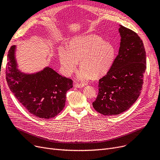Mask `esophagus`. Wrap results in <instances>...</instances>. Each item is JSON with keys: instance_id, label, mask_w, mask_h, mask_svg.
Instances as JSON below:
<instances>
[{"instance_id": "obj_1", "label": "esophagus", "mask_w": 160, "mask_h": 160, "mask_svg": "<svg viewBox=\"0 0 160 160\" xmlns=\"http://www.w3.org/2000/svg\"><path fill=\"white\" fill-rule=\"evenodd\" d=\"M83 86H83V84H80V83H75V85H74V87L75 88H82Z\"/></svg>"}]
</instances>
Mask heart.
<instances>
[{"label": "heart", "mask_w": 160, "mask_h": 160, "mask_svg": "<svg viewBox=\"0 0 160 160\" xmlns=\"http://www.w3.org/2000/svg\"><path fill=\"white\" fill-rule=\"evenodd\" d=\"M116 49L113 44L98 36L87 35L73 39L69 48L62 47L59 59L63 73L69 77L77 70L78 62L81 70L78 78L87 81L91 77L98 78L106 74L114 64Z\"/></svg>", "instance_id": "obj_1"}]
</instances>
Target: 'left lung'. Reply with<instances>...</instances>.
I'll list each match as a JSON object with an SVG mask.
<instances>
[{
  "instance_id": "1",
  "label": "left lung",
  "mask_w": 160,
  "mask_h": 160,
  "mask_svg": "<svg viewBox=\"0 0 160 160\" xmlns=\"http://www.w3.org/2000/svg\"><path fill=\"white\" fill-rule=\"evenodd\" d=\"M118 55L112 68L99 80L98 94L93 102L95 110L104 115H119L138 98L147 68L143 43L136 32L119 24Z\"/></svg>"
}]
</instances>
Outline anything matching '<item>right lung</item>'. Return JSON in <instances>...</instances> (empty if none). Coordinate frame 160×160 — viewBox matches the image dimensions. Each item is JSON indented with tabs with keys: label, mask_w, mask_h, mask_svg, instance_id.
Segmentation results:
<instances>
[{
	"label": "right lung",
	"mask_w": 160,
	"mask_h": 160,
	"mask_svg": "<svg viewBox=\"0 0 160 160\" xmlns=\"http://www.w3.org/2000/svg\"><path fill=\"white\" fill-rule=\"evenodd\" d=\"M16 51L17 46L13 45L8 54L6 77L10 91L30 114L45 119L56 117L65 106L72 80L48 66L35 72H22L18 68Z\"/></svg>",
	"instance_id": "add662e5"
}]
</instances>
